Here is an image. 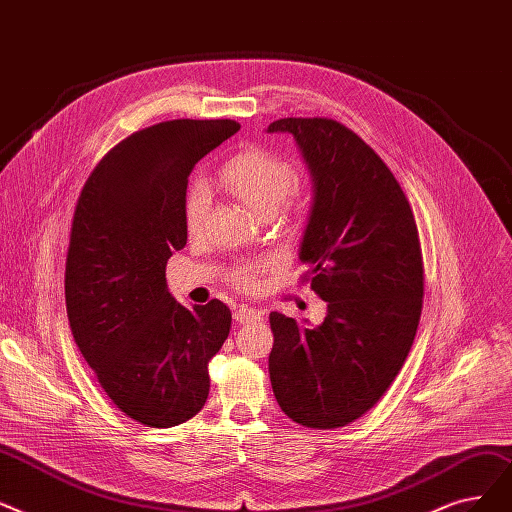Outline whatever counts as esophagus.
<instances>
[{
  "mask_svg": "<svg viewBox=\"0 0 512 512\" xmlns=\"http://www.w3.org/2000/svg\"><path fill=\"white\" fill-rule=\"evenodd\" d=\"M262 312L258 308H252V306H239L235 312H233V319L237 323H252V321H260Z\"/></svg>",
  "mask_w": 512,
  "mask_h": 512,
  "instance_id": "esophagus-1",
  "label": "esophagus"
}]
</instances>
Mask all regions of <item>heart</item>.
Listing matches in <instances>:
<instances>
[{"instance_id":"b5f03b06","label":"heart","mask_w":512,"mask_h":512,"mask_svg":"<svg viewBox=\"0 0 512 512\" xmlns=\"http://www.w3.org/2000/svg\"><path fill=\"white\" fill-rule=\"evenodd\" d=\"M223 185L258 214H273L296 183V170L285 158L264 148H250L233 156L221 168ZM210 210V193L204 183H191L183 198V221L189 235L204 229ZM275 269L273 260L239 264L229 273V281L243 291L260 289L262 277Z\"/></svg>"}]
</instances>
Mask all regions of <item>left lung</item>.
<instances>
[{"label": "left lung", "instance_id": "1", "mask_svg": "<svg viewBox=\"0 0 512 512\" xmlns=\"http://www.w3.org/2000/svg\"><path fill=\"white\" fill-rule=\"evenodd\" d=\"M277 131L296 137L314 181L302 281L327 316L306 329L271 312V383L291 421L335 429L379 402L415 342L425 294L419 229L392 170L346 125L279 118L269 125Z\"/></svg>", "mask_w": 512, "mask_h": 512}]
</instances>
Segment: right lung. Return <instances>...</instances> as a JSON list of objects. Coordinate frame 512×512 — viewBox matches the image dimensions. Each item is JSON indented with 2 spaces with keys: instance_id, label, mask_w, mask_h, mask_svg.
<instances>
[{
  "instance_id": "right-lung-1",
  "label": "right lung",
  "mask_w": 512,
  "mask_h": 512,
  "mask_svg": "<svg viewBox=\"0 0 512 512\" xmlns=\"http://www.w3.org/2000/svg\"><path fill=\"white\" fill-rule=\"evenodd\" d=\"M239 131L235 120L177 118L125 137L97 162L72 216L64 273L75 342L106 396L145 427H175L204 408L208 362L231 310H191L166 289V262L187 243V177Z\"/></svg>"
}]
</instances>
